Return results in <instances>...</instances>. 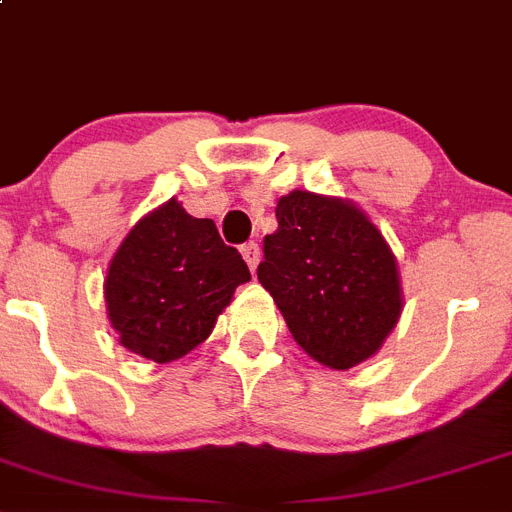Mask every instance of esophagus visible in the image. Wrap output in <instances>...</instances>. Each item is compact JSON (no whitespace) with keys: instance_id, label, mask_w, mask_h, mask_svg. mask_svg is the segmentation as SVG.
<instances>
[{"instance_id":"34e87169","label":"esophagus","mask_w":512,"mask_h":512,"mask_svg":"<svg viewBox=\"0 0 512 512\" xmlns=\"http://www.w3.org/2000/svg\"><path fill=\"white\" fill-rule=\"evenodd\" d=\"M242 257L247 260V265H250V270L257 268V262H260V247H257L255 242H247L242 244Z\"/></svg>"}]
</instances>
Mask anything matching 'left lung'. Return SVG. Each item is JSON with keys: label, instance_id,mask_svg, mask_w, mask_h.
<instances>
[{"label": "left lung", "instance_id": "obj_1", "mask_svg": "<svg viewBox=\"0 0 512 512\" xmlns=\"http://www.w3.org/2000/svg\"><path fill=\"white\" fill-rule=\"evenodd\" d=\"M257 281L309 358L348 371L379 353L402 317L397 257L353 201L291 190L275 206Z\"/></svg>", "mask_w": 512, "mask_h": 512}]
</instances>
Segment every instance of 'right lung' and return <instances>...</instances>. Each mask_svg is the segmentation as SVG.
<instances>
[{
    "mask_svg": "<svg viewBox=\"0 0 512 512\" xmlns=\"http://www.w3.org/2000/svg\"><path fill=\"white\" fill-rule=\"evenodd\" d=\"M250 268L211 219L170 198L133 224L102 283L118 342L146 361L172 363L213 332Z\"/></svg>",
    "mask_w": 512,
    "mask_h": 512,
    "instance_id": "right-lung-1",
    "label": "right lung"
}]
</instances>
